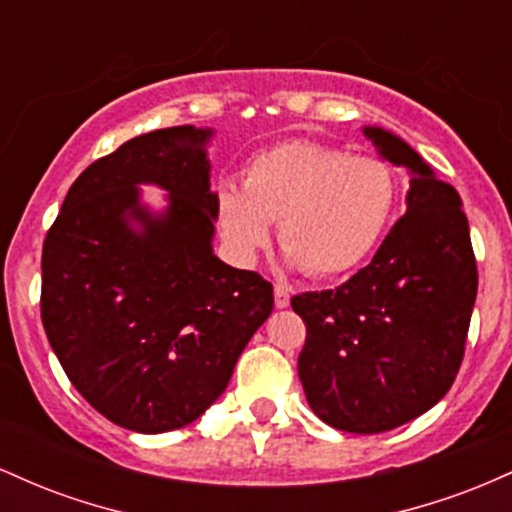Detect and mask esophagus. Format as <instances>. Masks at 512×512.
<instances>
[{
  "label": "esophagus",
  "instance_id": "esophagus-1",
  "mask_svg": "<svg viewBox=\"0 0 512 512\" xmlns=\"http://www.w3.org/2000/svg\"><path fill=\"white\" fill-rule=\"evenodd\" d=\"M289 301H291L289 289H284V286L276 284L274 286V305H276V308H289Z\"/></svg>",
  "mask_w": 512,
  "mask_h": 512
}]
</instances>
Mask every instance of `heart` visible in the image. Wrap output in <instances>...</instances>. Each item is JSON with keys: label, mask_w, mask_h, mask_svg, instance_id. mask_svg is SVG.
Masks as SVG:
<instances>
[{"label": "heart", "mask_w": 512, "mask_h": 512, "mask_svg": "<svg viewBox=\"0 0 512 512\" xmlns=\"http://www.w3.org/2000/svg\"><path fill=\"white\" fill-rule=\"evenodd\" d=\"M397 207V175L375 156L293 139L260 151L243 170V187L223 182L216 219L240 262H252L279 221V245L291 267L330 279L351 272L378 248Z\"/></svg>", "instance_id": "obj_1"}]
</instances>
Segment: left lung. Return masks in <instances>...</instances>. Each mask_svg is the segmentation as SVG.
<instances>
[{
    "label": "left lung",
    "instance_id": "obj_1",
    "mask_svg": "<svg viewBox=\"0 0 512 512\" xmlns=\"http://www.w3.org/2000/svg\"><path fill=\"white\" fill-rule=\"evenodd\" d=\"M378 154L409 168L407 214L368 267L337 289L301 293L298 356L310 409L349 433H383L438 404L455 383L477 301L462 199L407 142L363 127Z\"/></svg>",
    "mask_w": 512,
    "mask_h": 512
}]
</instances>
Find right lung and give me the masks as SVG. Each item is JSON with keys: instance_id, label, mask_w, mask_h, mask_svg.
I'll return each mask as SVG.
<instances>
[{"instance_id": "add662e5", "label": "right lung", "mask_w": 512, "mask_h": 512, "mask_svg": "<svg viewBox=\"0 0 512 512\" xmlns=\"http://www.w3.org/2000/svg\"><path fill=\"white\" fill-rule=\"evenodd\" d=\"M214 129H156L88 166L43 245L40 315L79 395L137 433L182 428L226 390L274 308L257 272L214 255ZM139 184L169 192L154 215Z\"/></svg>"}]
</instances>
